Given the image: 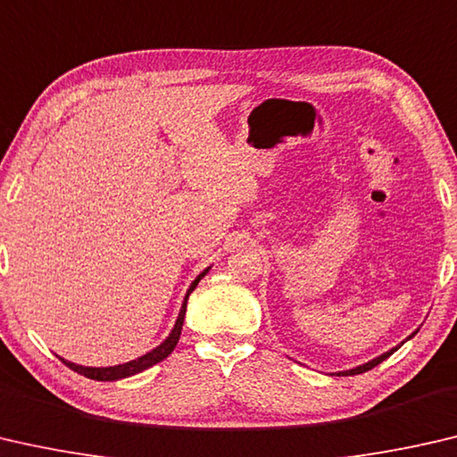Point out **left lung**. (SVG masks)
<instances>
[{"label": "left lung", "instance_id": "obj_1", "mask_svg": "<svg viewBox=\"0 0 457 457\" xmlns=\"http://www.w3.org/2000/svg\"><path fill=\"white\" fill-rule=\"evenodd\" d=\"M417 330H419V328H417ZM417 330L413 332V334H411V336H407V338L405 340H403V342H407V340H411V338H413V336L417 334ZM401 342V344H403ZM401 344H399V346H395V348H391V350H388V353H385V354H380V356H377V358H372V361H369V362H364V364H361V366H354V369H350V370H340V372H332V375H342V377H353V375H362V372H366V370H370V369H375V366L377 364H380V362H383V361H386V358L388 356H391L393 353H397V350L401 348Z\"/></svg>", "mask_w": 457, "mask_h": 457}]
</instances>
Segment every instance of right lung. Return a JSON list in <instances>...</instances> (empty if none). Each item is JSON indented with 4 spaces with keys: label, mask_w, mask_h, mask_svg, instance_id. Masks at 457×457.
<instances>
[{
    "label": "right lung",
    "mask_w": 457,
    "mask_h": 457,
    "mask_svg": "<svg viewBox=\"0 0 457 457\" xmlns=\"http://www.w3.org/2000/svg\"><path fill=\"white\" fill-rule=\"evenodd\" d=\"M211 271V267L204 269L196 279H194L190 283L188 291H186L184 295V302H182V308H179V313H178V320L174 328H171V332L166 340H163L160 346H155L154 350H149V353H145L144 356L136 358V361H129V362H123V364H117V366H82V364H74L71 361H64V358H60L66 366H69L71 370L79 372V375L87 377V378H93V380H119V378H127V377H133L137 375V372L141 370H147L149 366L158 364L162 362L163 358H168L171 353H174L176 344L179 340V334H182V326H184V316H186V305H188V297L194 289H196V286L200 283V279L204 278V275Z\"/></svg>",
    "instance_id": "1"
}]
</instances>
